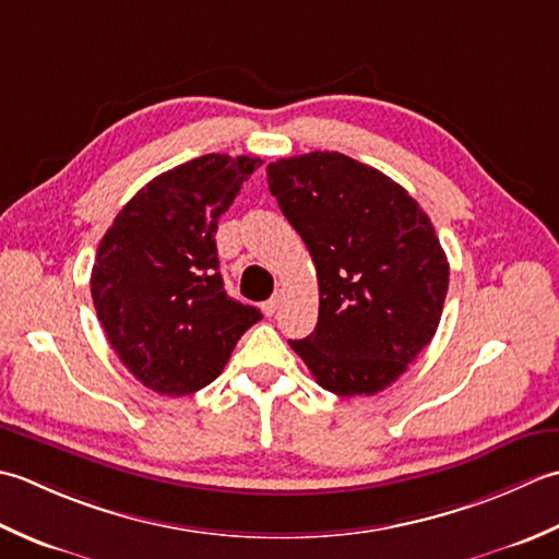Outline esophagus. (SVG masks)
I'll use <instances>...</instances> for the list:
<instances>
[{
  "label": "esophagus",
  "mask_w": 559,
  "mask_h": 559,
  "mask_svg": "<svg viewBox=\"0 0 559 559\" xmlns=\"http://www.w3.org/2000/svg\"><path fill=\"white\" fill-rule=\"evenodd\" d=\"M280 304H282V294H275V296H272V299H267L263 304V313L265 316H275L277 309H280Z\"/></svg>",
  "instance_id": "1"
}]
</instances>
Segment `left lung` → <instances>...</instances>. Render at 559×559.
Instances as JSON below:
<instances>
[{
	"instance_id": "8db88e82",
	"label": "left lung",
	"mask_w": 559,
	"mask_h": 559,
	"mask_svg": "<svg viewBox=\"0 0 559 559\" xmlns=\"http://www.w3.org/2000/svg\"><path fill=\"white\" fill-rule=\"evenodd\" d=\"M282 214L318 275L316 330L292 340L313 379L335 395H373L407 371L435 337L449 260L403 186L340 152L267 166Z\"/></svg>"
}]
</instances>
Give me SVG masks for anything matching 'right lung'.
<instances>
[{"instance_id": "add662e5", "label": "right lung", "mask_w": 559, "mask_h": 559, "mask_svg": "<svg viewBox=\"0 0 559 559\" xmlns=\"http://www.w3.org/2000/svg\"><path fill=\"white\" fill-rule=\"evenodd\" d=\"M258 156L204 154L150 180L100 238L91 296L120 361L146 389L190 395L210 385L263 313L231 299L216 224Z\"/></svg>"}]
</instances>
